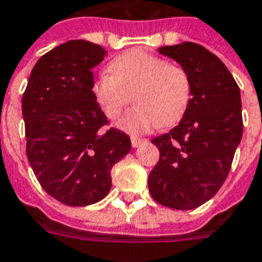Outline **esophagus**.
I'll return each mask as SVG.
<instances>
[{"mask_svg": "<svg viewBox=\"0 0 262 262\" xmlns=\"http://www.w3.org/2000/svg\"><path fill=\"white\" fill-rule=\"evenodd\" d=\"M130 141H132V147H139L141 144V143H144V139H137V137H130Z\"/></svg>", "mask_w": 262, "mask_h": 262, "instance_id": "34e87169", "label": "esophagus"}]
</instances>
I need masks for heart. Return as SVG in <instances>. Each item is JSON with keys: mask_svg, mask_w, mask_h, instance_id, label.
Returning <instances> with one entry per match:
<instances>
[{"mask_svg": "<svg viewBox=\"0 0 262 262\" xmlns=\"http://www.w3.org/2000/svg\"><path fill=\"white\" fill-rule=\"evenodd\" d=\"M110 72L93 80V98L108 119H115L135 101L136 106L116 122V127L127 135L137 136L160 125H176L190 106L191 77L179 63L133 50L114 58Z\"/></svg>", "mask_w": 262, "mask_h": 262, "instance_id": "1", "label": "heart"}]
</instances>
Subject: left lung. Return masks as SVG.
<instances>
[{
    "label": "left lung",
    "instance_id": "left-lung-1",
    "mask_svg": "<svg viewBox=\"0 0 262 262\" xmlns=\"http://www.w3.org/2000/svg\"><path fill=\"white\" fill-rule=\"evenodd\" d=\"M189 72L193 97L179 125L152 139L160 160L148 176L151 197L175 210L212 199L228 178L243 135L240 89L229 69L200 44L158 48Z\"/></svg>",
    "mask_w": 262,
    "mask_h": 262
}]
</instances>
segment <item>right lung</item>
<instances>
[{
	"label": "right lung",
	"instance_id": "1",
	"mask_svg": "<svg viewBox=\"0 0 262 262\" xmlns=\"http://www.w3.org/2000/svg\"><path fill=\"white\" fill-rule=\"evenodd\" d=\"M106 51L71 40L44 54L22 97L26 156L38 183L71 207L94 204L111 189V169L130 139L110 125L92 94L93 69Z\"/></svg>",
	"mask_w": 262,
	"mask_h": 262
}]
</instances>
